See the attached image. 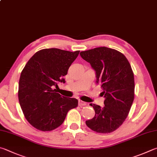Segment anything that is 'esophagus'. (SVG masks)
Instances as JSON below:
<instances>
[{"label": "esophagus", "mask_w": 157, "mask_h": 157, "mask_svg": "<svg viewBox=\"0 0 157 157\" xmlns=\"http://www.w3.org/2000/svg\"><path fill=\"white\" fill-rule=\"evenodd\" d=\"M86 104H87L86 103V102H84V101H82V100H79V106H80V107H82V106H86Z\"/></svg>", "instance_id": "obj_1"}]
</instances>
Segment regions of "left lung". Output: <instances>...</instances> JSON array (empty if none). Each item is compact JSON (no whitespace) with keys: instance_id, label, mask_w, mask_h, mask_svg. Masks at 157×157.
<instances>
[{"instance_id":"obj_1","label":"left lung","mask_w":157,"mask_h":157,"mask_svg":"<svg viewBox=\"0 0 157 157\" xmlns=\"http://www.w3.org/2000/svg\"><path fill=\"white\" fill-rule=\"evenodd\" d=\"M95 70L97 84L103 88L104 106L90 104L95 112L86 126L95 132L110 133L124 123L135 97V79L129 62L123 53L106 47L80 52Z\"/></svg>"}]
</instances>
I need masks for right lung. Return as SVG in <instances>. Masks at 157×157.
<instances>
[{
	"label": "right lung",
	"mask_w": 157,
	"mask_h": 157,
	"mask_svg": "<svg viewBox=\"0 0 157 157\" xmlns=\"http://www.w3.org/2000/svg\"><path fill=\"white\" fill-rule=\"evenodd\" d=\"M79 53L56 48L40 50L22 71L19 103L25 118L36 129H56L63 123L69 110L78 106V99L62 96L54 87H58L59 82L65 83L64 76Z\"/></svg>",
	"instance_id": "add662e5"
}]
</instances>
